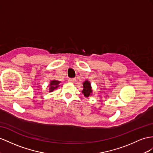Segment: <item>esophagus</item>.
Wrapping results in <instances>:
<instances>
[{
	"label": "esophagus",
	"instance_id": "1",
	"mask_svg": "<svg viewBox=\"0 0 153 153\" xmlns=\"http://www.w3.org/2000/svg\"><path fill=\"white\" fill-rule=\"evenodd\" d=\"M76 81V79H68V82H70V83H74Z\"/></svg>",
	"mask_w": 153,
	"mask_h": 153
}]
</instances>
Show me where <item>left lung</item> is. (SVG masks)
I'll use <instances>...</instances> for the list:
<instances>
[{"label": "left lung", "instance_id": "8db88e82", "mask_svg": "<svg viewBox=\"0 0 153 153\" xmlns=\"http://www.w3.org/2000/svg\"><path fill=\"white\" fill-rule=\"evenodd\" d=\"M82 93L83 94L85 97H88L92 94V88L91 83L88 80H86L83 83V91Z\"/></svg>", "mask_w": 153, "mask_h": 153}]
</instances>
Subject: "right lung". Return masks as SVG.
I'll return each mask as SVG.
<instances>
[{
    "label": "right lung",
    "mask_w": 153,
    "mask_h": 153,
    "mask_svg": "<svg viewBox=\"0 0 153 153\" xmlns=\"http://www.w3.org/2000/svg\"><path fill=\"white\" fill-rule=\"evenodd\" d=\"M61 83V81H57L56 79H53L50 81V84H49V92H52L55 90H56L58 87H59V84Z\"/></svg>",
    "instance_id": "obj_1"
}]
</instances>
